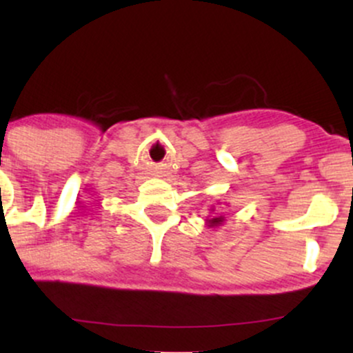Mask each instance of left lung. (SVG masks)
<instances>
[{"label": "left lung", "mask_w": 353, "mask_h": 353, "mask_svg": "<svg viewBox=\"0 0 353 353\" xmlns=\"http://www.w3.org/2000/svg\"><path fill=\"white\" fill-rule=\"evenodd\" d=\"M222 221H224V219H222V217H214L212 221H209V224H212V225H217V224H221Z\"/></svg>", "instance_id": "left-lung-1"}]
</instances>
